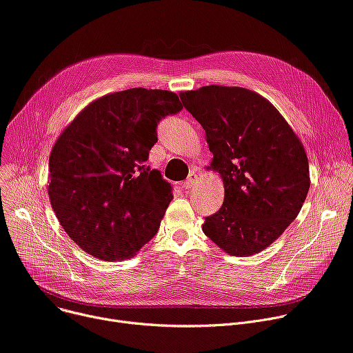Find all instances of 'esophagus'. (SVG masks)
Masks as SVG:
<instances>
[{
    "label": "esophagus",
    "mask_w": 353,
    "mask_h": 353,
    "mask_svg": "<svg viewBox=\"0 0 353 353\" xmlns=\"http://www.w3.org/2000/svg\"><path fill=\"white\" fill-rule=\"evenodd\" d=\"M197 177H199V174H197L196 172H192V173L189 174V177H187L185 181L183 183L184 189H192V187L197 183Z\"/></svg>",
    "instance_id": "34e87169"
}]
</instances>
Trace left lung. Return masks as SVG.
<instances>
[{"label":"left lung","instance_id":"left-lung-1","mask_svg":"<svg viewBox=\"0 0 353 353\" xmlns=\"http://www.w3.org/2000/svg\"><path fill=\"white\" fill-rule=\"evenodd\" d=\"M205 130L210 166L224 184V201L203 231L224 252L254 255L296 219L310 190L303 145L276 108L260 93L208 85L180 92Z\"/></svg>","mask_w":353,"mask_h":353}]
</instances>
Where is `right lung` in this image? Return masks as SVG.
<instances>
[{"label": "right lung", "instance_id": "right-lung-1", "mask_svg": "<svg viewBox=\"0 0 353 353\" xmlns=\"http://www.w3.org/2000/svg\"><path fill=\"white\" fill-rule=\"evenodd\" d=\"M183 105L174 92L133 88L85 106L57 139L48 194L68 236L102 261L134 256L160 227L173 194L143 161L161 117Z\"/></svg>", "mask_w": 353, "mask_h": 353}]
</instances>
